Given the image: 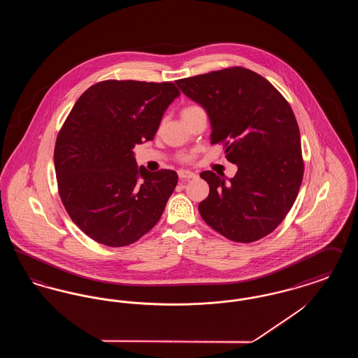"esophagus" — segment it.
Returning <instances> with one entry per match:
<instances>
[{
    "label": "esophagus",
    "instance_id": "34e87169",
    "mask_svg": "<svg viewBox=\"0 0 358 358\" xmlns=\"http://www.w3.org/2000/svg\"><path fill=\"white\" fill-rule=\"evenodd\" d=\"M178 177H180L181 180H190V178H196L197 174L193 173V171H178Z\"/></svg>",
    "mask_w": 358,
    "mask_h": 358
}]
</instances>
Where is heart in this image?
Instances as JSON below:
<instances>
[{
	"mask_svg": "<svg viewBox=\"0 0 358 358\" xmlns=\"http://www.w3.org/2000/svg\"><path fill=\"white\" fill-rule=\"evenodd\" d=\"M197 108H201V107H199V106H194V104H192V106H187L185 107L184 110H182V114L184 113H189V111H194V110H197ZM182 162H190L192 159H193V155H190V154H185V155H181V158H180Z\"/></svg>",
	"mask_w": 358,
	"mask_h": 358,
	"instance_id": "obj_1",
	"label": "heart"
}]
</instances>
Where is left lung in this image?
Instances as JSON below:
<instances>
[{"label":"left lung","instance_id":"left-lung-1","mask_svg":"<svg viewBox=\"0 0 358 358\" xmlns=\"http://www.w3.org/2000/svg\"><path fill=\"white\" fill-rule=\"evenodd\" d=\"M200 103L212 123L210 142L238 165L229 181L205 171L209 194L199 205L204 222L232 241L270 235L295 203L303 178L299 127L285 96L267 79L243 67L176 82Z\"/></svg>","mask_w":358,"mask_h":358}]
</instances>
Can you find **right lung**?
Returning <instances> with one entry per match:
<instances>
[{"mask_svg": "<svg viewBox=\"0 0 358 358\" xmlns=\"http://www.w3.org/2000/svg\"><path fill=\"white\" fill-rule=\"evenodd\" d=\"M180 95L171 82L103 80L80 95L55 145L57 190L88 238L124 247L161 219L178 176L136 168L133 149L153 139Z\"/></svg>", "mask_w": 358, "mask_h": 358, "instance_id": "obj_1", "label": "right lung"}]
</instances>
